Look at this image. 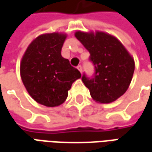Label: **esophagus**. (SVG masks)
Returning a JSON list of instances; mask_svg holds the SVG:
<instances>
[{
    "label": "esophagus",
    "mask_w": 152,
    "mask_h": 152,
    "mask_svg": "<svg viewBox=\"0 0 152 152\" xmlns=\"http://www.w3.org/2000/svg\"><path fill=\"white\" fill-rule=\"evenodd\" d=\"M77 69L79 70L80 72V73L82 72V66H80V65H79V66H77Z\"/></svg>",
    "instance_id": "1"
}]
</instances>
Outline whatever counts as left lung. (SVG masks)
Wrapping results in <instances>:
<instances>
[{
    "mask_svg": "<svg viewBox=\"0 0 152 152\" xmlns=\"http://www.w3.org/2000/svg\"><path fill=\"white\" fill-rule=\"evenodd\" d=\"M89 52L94 65L93 78L84 74L82 81L96 102L110 103L126 92L134 72V60L117 38L102 31L75 33Z\"/></svg>",
    "mask_w": 152,
    "mask_h": 152,
    "instance_id": "left-lung-1",
    "label": "left lung"
}]
</instances>
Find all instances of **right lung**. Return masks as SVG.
<instances>
[{"label":"right lung","instance_id":"obj_1","mask_svg":"<svg viewBox=\"0 0 152 152\" xmlns=\"http://www.w3.org/2000/svg\"><path fill=\"white\" fill-rule=\"evenodd\" d=\"M65 33H46L28 45L20 63V75L32 99L41 105L57 107L65 102L72 83L81 77L61 55Z\"/></svg>","mask_w":152,"mask_h":152}]
</instances>
